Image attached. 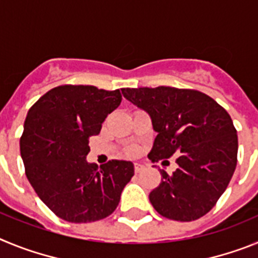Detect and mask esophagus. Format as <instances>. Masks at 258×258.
Instances as JSON below:
<instances>
[{"label": "esophagus", "mask_w": 258, "mask_h": 258, "mask_svg": "<svg viewBox=\"0 0 258 258\" xmlns=\"http://www.w3.org/2000/svg\"><path fill=\"white\" fill-rule=\"evenodd\" d=\"M134 170H136V173H141L142 170H145V165L140 163H136L134 164Z\"/></svg>", "instance_id": "34e87169"}]
</instances>
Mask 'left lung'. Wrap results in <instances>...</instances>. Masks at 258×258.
<instances>
[{
	"label": "left lung",
	"mask_w": 258,
	"mask_h": 258,
	"mask_svg": "<svg viewBox=\"0 0 258 258\" xmlns=\"http://www.w3.org/2000/svg\"><path fill=\"white\" fill-rule=\"evenodd\" d=\"M125 99L151 117L157 136L152 161L178 155V168L150 192L163 217L194 221L208 213L236 168L238 136L226 109L204 93L170 86L122 89Z\"/></svg>",
	"instance_id": "obj_1"
}]
</instances>
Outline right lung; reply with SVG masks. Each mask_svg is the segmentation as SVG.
Instances as JSON below:
<instances>
[{
  "label": "right lung",
  "mask_w": 258,
  "mask_h": 258,
  "mask_svg": "<svg viewBox=\"0 0 258 258\" xmlns=\"http://www.w3.org/2000/svg\"><path fill=\"white\" fill-rule=\"evenodd\" d=\"M121 103L120 90L61 85L44 94L28 111L20 155L32 187L50 211L74 223L106 218L118 206L134 175L132 161L88 163L89 137Z\"/></svg>",
  "instance_id": "1"
}]
</instances>
